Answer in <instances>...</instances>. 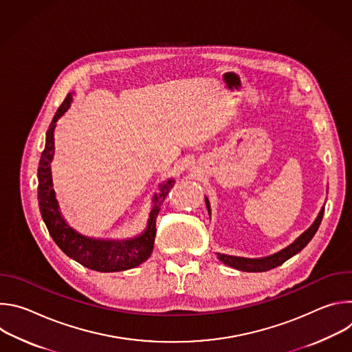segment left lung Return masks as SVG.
Listing matches in <instances>:
<instances>
[{"mask_svg": "<svg viewBox=\"0 0 352 352\" xmlns=\"http://www.w3.org/2000/svg\"><path fill=\"white\" fill-rule=\"evenodd\" d=\"M329 190V188H327ZM205 202H206V209L208 213L210 216L212 210H210V204L208 196H205ZM323 213H324V206L320 209L318 217L315 219V221L312 223V226L300 234L292 243H289L288 246L283 248L278 252L269 255V256H263V258H242V256H232V255H226V254H216L219 261L223 262L224 265L241 270V272H249V273H256V272H267L272 270L280 265H283L285 261H288L289 258H292L294 255H296L298 252L302 250L308 242L314 238V235L316 234L322 219H323Z\"/></svg>", "mask_w": 352, "mask_h": 352, "instance_id": "left-lung-1", "label": "left lung"}]
</instances>
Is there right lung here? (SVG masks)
Returning a JSON list of instances; mask_svg holds the SVG:
<instances>
[{"label": "right lung", "mask_w": 352, "mask_h": 352, "mask_svg": "<svg viewBox=\"0 0 352 352\" xmlns=\"http://www.w3.org/2000/svg\"><path fill=\"white\" fill-rule=\"evenodd\" d=\"M74 100V91L68 93L63 104L57 110L52 124L45 133V146L40 157L37 178V199L40 213L45 227L63 252L82 266L102 272H124L142 265L153 252L156 236V217L168 190L174 186V178L159 184V190L152 197L146 228L136 236L125 239H102L91 238L78 232L63 217L52 177V162L54 159V131L57 121L68 111Z\"/></svg>", "instance_id": "obj_1"}]
</instances>
